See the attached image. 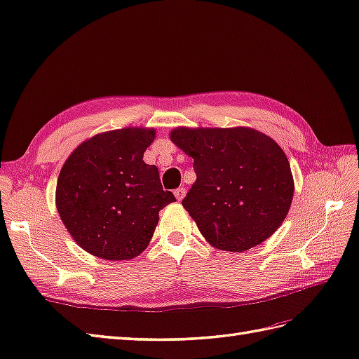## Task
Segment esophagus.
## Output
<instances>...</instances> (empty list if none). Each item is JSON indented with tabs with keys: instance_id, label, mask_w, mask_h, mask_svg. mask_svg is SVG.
Segmentation results:
<instances>
[{
	"instance_id": "esophagus-1",
	"label": "esophagus",
	"mask_w": 359,
	"mask_h": 359,
	"mask_svg": "<svg viewBox=\"0 0 359 359\" xmlns=\"http://www.w3.org/2000/svg\"><path fill=\"white\" fill-rule=\"evenodd\" d=\"M174 196H176V198L179 200V202H180V200L183 198V197H185V188H177V189H174Z\"/></svg>"
}]
</instances>
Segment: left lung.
Segmentation results:
<instances>
[{"label": "left lung", "mask_w": 359, "mask_h": 359, "mask_svg": "<svg viewBox=\"0 0 359 359\" xmlns=\"http://www.w3.org/2000/svg\"><path fill=\"white\" fill-rule=\"evenodd\" d=\"M170 139L194 159L197 179L182 205L208 243L243 252L280 228L295 187L272 137L249 127H177Z\"/></svg>", "instance_id": "8db88e82"}]
</instances>
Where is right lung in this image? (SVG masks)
Masks as SVG:
<instances>
[{"label": "right lung", "mask_w": 359, "mask_h": 359, "mask_svg": "<svg viewBox=\"0 0 359 359\" xmlns=\"http://www.w3.org/2000/svg\"><path fill=\"white\" fill-rule=\"evenodd\" d=\"M154 128L127 127L90 137L73 149L56 183L55 203L67 232L88 254L131 260L145 251L159 211L176 202L156 165L144 162Z\"/></svg>", "instance_id": "1"}]
</instances>
